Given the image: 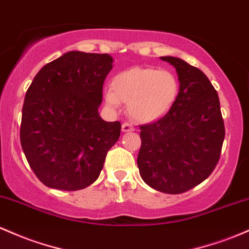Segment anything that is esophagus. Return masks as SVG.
<instances>
[{
  "label": "esophagus",
  "instance_id": "esophagus-1",
  "mask_svg": "<svg viewBox=\"0 0 249 249\" xmlns=\"http://www.w3.org/2000/svg\"><path fill=\"white\" fill-rule=\"evenodd\" d=\"M134 130H135V128H134L130 124H128V122H124V124H122V132H124V133L134 132Z\"/></svg>",
  "mask_w": 249,
  "mask_h": 249
}]
</instances>
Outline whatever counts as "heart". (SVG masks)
<instances>
[{
  "label": "heart",
  "mask_w": 249,
  "mask_h": 249,
  "mask_svg": "<svg viewBox=\"0 0 249 249\" xmlns=\"http://www.w3.org/2000/svg\"><path fill=\"white\" fill-rule=\"evenodd\" d=\"M178 77L169 71L133 67L114 76L105 93L106 103L117 108L128 105V113L139 122H152L170 109L178 94Z\"/></svg>",
  "instance_id": "obj_1"
}]
</instances>
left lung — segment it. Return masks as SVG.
<instances>
[{"instance_id":"left-lung-1","label":"left lung","mask_w":249,"mask_h":249,"mask_svg":"<svg viewBox=\"0 0 249 249\" xmlns=\"http://www.w3.org/2000/svg\"><path fill=\"white\" fill-rule=\"evenodd\" d=\"M161 60L175 67L180 89L166 115L140 125L138 167L148 186L181 194L200 185L216 167L225 124L219 96L208 77L181 58Z\"/></svg>"}]
</instances>
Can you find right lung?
I'll list each match as a JSON object with an SVG mask.
<instances>
[{
    "instance_id": "1",
    "label": "right lung",
    "mask_w": 249,
    "mask_h": 249,
    "mask_svg": "<svg viewBox=\"0 0 249 249\" xmlns=\"http://www.w3.org/2000/svg\"><path fill=\"white\" fill-rule=\"evenodd\" d=\"M111 68L108 54L69 52L42 67L28 88L19 139L30 168L47 187L79 191L99 178L121 133L119 121L99 115Z\"/></svg>"
}]
</instances>
